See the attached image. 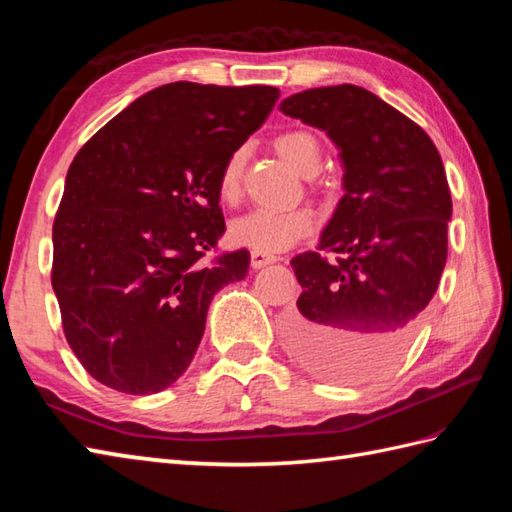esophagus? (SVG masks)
<instances>
[{"label":"esophagus","instance_id":"obj_1","mask_svg":"<svg viewBox=\"0 0 512 512\" xmlns=\"http://www.w3.org/2000/svg\"><path fill=\"white\" fill-rule=\"evenodd\" d=\"M277 257L273 255H264V253H250V266H253L255 270L257 268H264L268 264H275Z\"/></svg>","mask_w":512,"mask_h":512}]
</instances>
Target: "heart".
I'll return each instance as SVG.
<instances>
[{"label": "heart", "mask_w": 512, "mask_h": 512, "mask_svg": "<svg viewBox=\"0 0 512 512\" xmlns=\"http://www.w3.org/2000/svg\"><path fill=\"white\" fill-rule=\"evenodd\" d=\"M275 151L295 169L299 176L312 178L321 169L323 147L319 138L308 129H288L273 140ZM244 149H235L226 158L220 171V198L235 202L242 193L244 176ZM314 215L308 209H255L237 220L228 228V237L239 248H248L253 253L277 255L295 246L299 239L314 231Z\"/></svg>", "instance_id": "b5f03b06"}]
</instances>
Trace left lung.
Wrapping results in <instances>:
<instances>
[{
    "mask_svg": "<svg viewBox=\"0 0 512 512\" xmlns=\"http://www.w3.org/2000/svg\"><path fill=\"white\" fill-rule=\"evenodd\" d=\"M279 110L319 127L339 147L345 195L321 253L292 259L303 292L286 339L312 374L358 383L407 350L447 264L451 191L433 140L358 85L292 94Z\"/></svg>",
    "mask_w": 512,
    "mask_h": 512,
    "instance_id": "left-lung-1",
    "label": "left lung"
}]
</instances>
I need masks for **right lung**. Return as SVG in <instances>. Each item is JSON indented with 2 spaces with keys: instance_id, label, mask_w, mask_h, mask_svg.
I'll list each match as a JSON object with an SVG mask.
<instances>
[{
  "instance_id": "1",
  "label": "right lung",
  "mask_w": 512,
  "mask_h": 512,
  "mask_svg": "<svg viewBox=\"0 0 512 512\" xmlns=\"http://www.w3.org/2000/svg\"><path fill=\"white\" fill-rule=\"evenodd\" d=\"M277 99L273 85L167 83L74 156L52 224V288L65 339L99 383L134 396L176 383L215 292L246 277V248L204 255L226 231L224 162Z\"/></svg>"
}]
</instances>
